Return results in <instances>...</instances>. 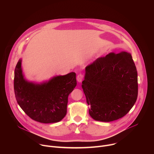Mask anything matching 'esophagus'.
<instances>
[{
    "mask_svg": "<svg viewBox=\"0 0 154 154\" xmlns=\"http://www.w3.org/2000/svg\"><path fill=\"white\" fill-rule=\"evenodd\" d=\"M83 76L82 75V74H79L77 77V80L79 82H81L83 80Z\"/></svg>",
    "mask_w": 154,
    "mask_h": 154,
    "instance_id": "34e87169",
    "label": "esophagus"
}]
</instances>
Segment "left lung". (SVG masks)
<instances>
[{
	"label": "left lung",
	"mask_w": 154,
	"mask_h": 154,
	"mask_svg": "<svg viewBox=\"0 0 154 154\" xmlns=\"http://www.w3.org/2000/svg\"><path fill=\"white\" fill-rule=\"evenodd\" d=\"M82 87L93 119L110 122L122 118L138 97V74L131 54L112 52L98 58L86 67Z\"/></svg>",
	"instance_id": "left-lung-1"
}]
</instances>
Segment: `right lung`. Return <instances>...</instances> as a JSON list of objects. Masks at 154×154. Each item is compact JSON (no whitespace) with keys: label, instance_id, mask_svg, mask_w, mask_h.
I'll list each match as a JSON object with an SVG mask.
<instances>
[{"label":"right lung","instance_id":"obj_1","mask_svg":"<svg viewBox=\"0 0 154 154\" xmlns=\"http://www.w3.org/2000/svg\"><path fill=\"white\" fill-rule=\"evenodd\" d=\"M20 59L15 68L14 90L17 103L31 119L48 124L60 121L66 115L68 96L77 85L76 74L55 76L42 83L24 79Z\"/></svg>","mask_w":154,"mask_h":154}]
</instances>
